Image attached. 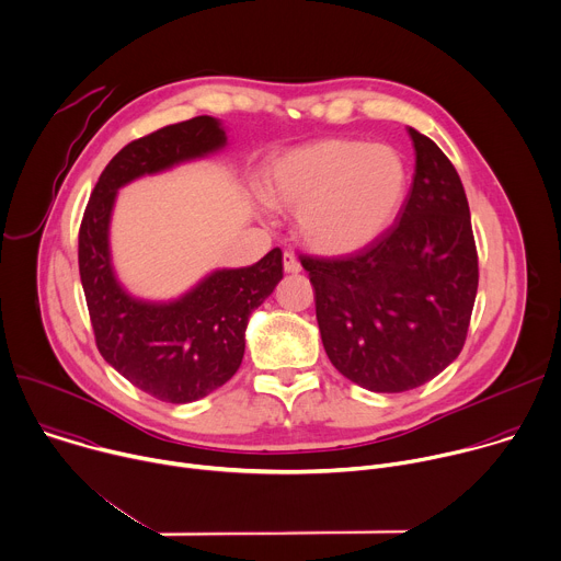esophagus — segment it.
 Wrapping results in <instances>:
<instances>
[{
	"label": "esophagus",
	"instance_id": "obj_1",
	"mask_svg": "<svg viewBox=\"0 0 561 561\" xmlns=\"http://www.w3.org/2000/svg\"><path fill=\"white\" fill-rule=\"evenodd\" d=\"M282 262H284V271L286 273H299L301 271V264H299V260L295 257V253H290V251H286L284 255H282Z\"/></svg>",
	"mask_w": 561,
	"mask_h": 561
}]
</instances>
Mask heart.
I'll use <instances>...</instances> for the list:
<instances>
[{"label": "heart", "mask_w": 561, "mask_h": 561, "mask_svg": "<svg viewBox=\"0 0 561 561\" xmlns=\"http://www.w3.org/2000/svg\"><path fill=\"white\" fill-rule=\"evenodd\" d=\"M408 186L410 169L397 147L328 138L275 158L262 196L275 209L297 211V233L310 249L341 255L392 227Z\"/></svg>", "instance_id": "obj_1"}]
</instances>
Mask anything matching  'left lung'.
<instances>
[{"mask_svg":"<svg viewBox=\"0 0 561 561\" xmlns=\"http://www.w3.org/2000/svg\"><path fill=\"white\" fill-rule=\"evenodd\" d=\"M412 192L371 244L336 257L299 255L314 290L328 358L371 392H408L460 354L478 293V251L451 160L410 127Z\"/></svg>","mask_w":561,"mask_h":561,"instance_id":"8db88e82","label":"left lung"}]
</instances>
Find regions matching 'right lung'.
Wrapping results in <instances>:
<instances>
[{"label":"right lung","mask_w":561,"mask_h":561,"mask_svg":"<svg viewBox=\"0 0 561 561\" xmlns=\"http://www.w3.org/2000/svg\"><path fill=\"white\" fill-rule=\"evenodd\" d=\"M211 116L160 127L125 145L103 169L79 229V273L101 356L131 386L164 403H192L225 386L242 363L249 314L284 277L282 251L209 275L171 304L129 297L110 264L107 227L125 182L225 147Z\"/></svg>","instance_id":"right-lung-1"}]
</instances>
